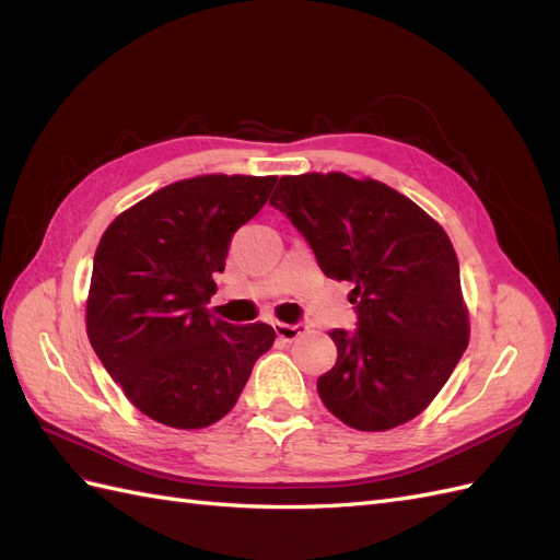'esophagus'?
Segmentation results:
<instances>
[{
    "label": "esophagus",
    "mask_w": 560,
    "mask_h": 560,
    "mask_svg": "<svg viewBox=\"0 0 560 560\" xmlns=\"http://www.w3.org/2000/svg\"><path fill=\"white\" fill-rule=\"evenodd\" d=\"M276 334L282 338V341H296L301 334L308 331V325L303 322H296V325H284V322H276Z\"/></svg>",
    "instance_id": "34e87169"
}]
</instances>
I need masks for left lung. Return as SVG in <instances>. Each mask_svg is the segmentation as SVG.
Here are the masks:
<instances>
[{
    "label": "left lung",
    "mask_w": 560,
    "mask_h": 560,
    "mask_svg": "<svg viewBox=\"0 0 560 560\" xmlns=\"http://www.w3.org/2000/svg\"><path fill=\"white\" fill-rule=\"evenodd\" d=\"M327 278L352 282L358 329H331L338 358L319 399L346 425L381 432L416 418L460 362L469 319L444 229L413 200L343 173L280 177L270 198Z\"/></svg>",
    "instance_id": "8db88e82"
}]
</instances>
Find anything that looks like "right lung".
<instances>
[{
  "mask_svg": "<svg viewBox=\"0 0 560 560\" xmlns=\"http://www.w3.org/2000/svg\"><path fill=\"white\" fill-rule=\"evenodd\" d=\"M278 177L206 175L163 186L118 214L93 259L89 341L116 385L151 420L198 430L224 418L273 346L270 325L212 319L206 303L233 233Z\"/></svg>",
  "mask_w": 560,
  "mask_h": 560,
  "instance_id": "right-lung-1",
  "label": "right lung"
}]
</instances>
